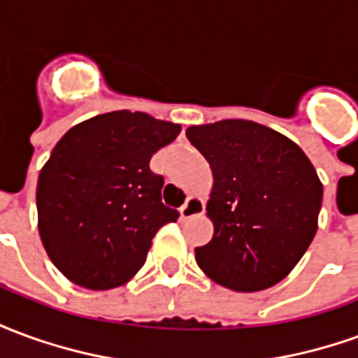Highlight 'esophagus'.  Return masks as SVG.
<instances>
[{
  "label": "esophagus",
  "instance_id": "obj_1",
  "mask_svg": "<svg viewBox=\"0 0 358 358\" xmlns=\"http://www.w3.org/2000/svg\"><path fill=\"white\" fill-rule=\"evenodd\" d=\"M203 213V201L199 197H195V195H189L186 199V203L180 207V218L182 220H187V218L195 217V215H199Z\"/></svg>",
  "mask_w": 358,
  "mask_h": 358
}]
</instances>
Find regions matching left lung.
<instances>
[{"instance_id":"obj_1","label":"left lung","mask_w":358,"mask_h":358,"mask_svg":"<svg viewBox=\"0 0 358 358\" xmlns=\"http://www.w3.org/2000/svg\"><path fill=\"white\" fill-rule=\"evenodd\" d=\"M189 143L213 171V240L195 248L199 268L234 292L284 280L316 234L322 184L292 140L253 120L189 126Z\"/></svg>"}]
</instances>
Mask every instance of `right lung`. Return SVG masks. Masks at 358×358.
<instances>
[{
    "instance_id": "obj_1",
    "label": "right lung",
    "mask_w": 358,
    "mask_h": 358,
    "mask_svg": "<svg viewBox=\"0 0 358 358\" xmlns=\"http://www.w3.org/2000/svg\"><path fill=\"white\" fill-rule=\"evenodd\" d=\"M180 124L113 110L73 126L40 172L36 205L51 263L88 289L126 284L143 266L159 228L178 220L164 207L153 153Z\"/></svg>"
}]
</instances>
